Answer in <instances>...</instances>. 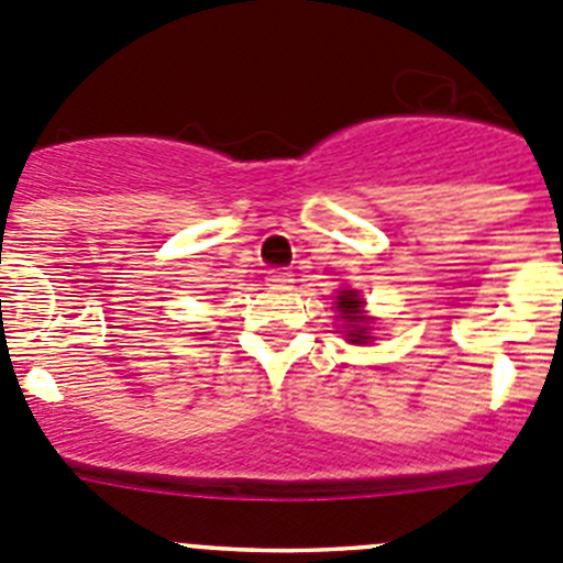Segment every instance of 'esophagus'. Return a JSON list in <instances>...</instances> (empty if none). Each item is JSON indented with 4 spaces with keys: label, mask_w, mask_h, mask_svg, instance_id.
Listing matches in <instances>:
<instances>
[{
    "label": "esophagus",
    "mask_w": 563,
    "mask_h": 563,
    "mask_svg": "<svg viewBox=\"0 0 563 563\" xmlns=\"http://www.w3.org/2000/svg\"><path fill=\"white\" fill-rule=\"evenodd\" d=\"M267 285H271V287H290L292 285V273L282 271V267H276V271H267Z\"/></svg>",
    "instance_id": "esophagus-1"
}]
</instances>
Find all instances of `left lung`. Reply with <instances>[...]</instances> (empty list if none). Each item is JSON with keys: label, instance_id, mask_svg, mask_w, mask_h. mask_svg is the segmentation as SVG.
I'll return each mask as SVG.
<instances>
[{"label": "left lung", "instance_id": "left-lung-1", "mask_svg": "<svg viewBox=\"0 0 563 563\" xmlns=\"http://www.w3.org/2000/svg\"><path fill=\"white\" fill-rule=\"evenodd\" d=\"M336 312H340L342 329H345L342 334L347 336V342H353V345H367L373 340V318L365 314V301L358 298L356 290H340V296H336Z\"/></svg>", "mask_w": 563, "mask_h": 563}]
</instances>
